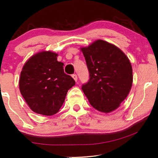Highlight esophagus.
Listing matches in <instances>:
<instances>
[{
	"mask_svg": "<svg viewBox=\"0 0 158 158\" xmlns=\"http://www.w3.org/2000/svg\"><path fill=\"white\" fill-rule=\"evenodd\" d=\"M72 77H73V78L75 80V81H77V76L76 74L72 75Z\"/></svg>",
	"mask_w": 158,
	"mask_h": 158,
	"instance_id": "esophagus-1",
	"label": "esophagus"
}]
</instances>
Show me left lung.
Wrapping results in <instances>:
<instances>
[{
  "label": "left lung",
  "instance_id": "obj_1",
  "mask_svg": "<svg viewBox=\"0 0 158 158\" xmlns=\"http://www.w3.org/2000/svg\"><path fill=\"white\" fill-rule=\"evenodd\" d=\"M81 51L90 75L82 90L94 109L104 113L114 111L131 90L130 61L119 48L101 40L82 47Z\"/></svg>",
  "mask_w": 158,
  "mask_h": 158
}]
</instances>
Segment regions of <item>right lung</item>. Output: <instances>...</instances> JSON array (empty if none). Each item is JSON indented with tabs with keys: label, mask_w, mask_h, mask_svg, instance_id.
Instances as JSON below:
<instances>
[{
	"label": "right lung",
	"mask_w": 158,
	"mask_h": 158,
	"mask_svg": "<svg viewBox=\"0 0 158 158\" xmlns=\"http://www.w3.org/2000/svg\"><path fill=\"white\" fill-rule=\"evenodd\" d=\"M57 54L41 52L28 60L19 80V89L30 109L36 114L52 116L63 104L68 90L75 85L64 73Z\"/></svg>",
	"instance_id": "obj_1"
}]
</instances>
